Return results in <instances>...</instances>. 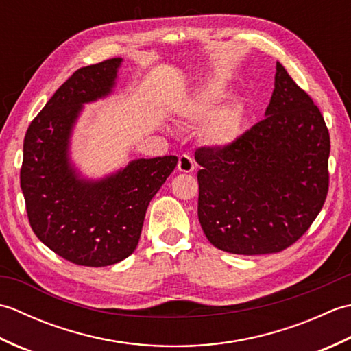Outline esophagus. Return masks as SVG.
Here are the masks:
<instances>
[{
	"label": "esophagus",
	"mask_w": 351,
	"mask_h": 351,
	"mask_svg": "<svg viewBox=\"0 0 351 351\" xmlns=\"http://www.w3.org/2000/svg\"><path fill=\"white\" fill-rule=\"evenodd\" d=\"M178 170L184 171V173H189V171L195 170V161L190 155H181L180 160H178Z\"/></svg>",
	"instance_id": "esophagus-1"
}]
</instances>
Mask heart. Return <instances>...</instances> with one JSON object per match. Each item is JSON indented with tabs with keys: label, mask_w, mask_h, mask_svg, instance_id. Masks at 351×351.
Listing matches in <instances>:
<instances>
[{
	"label": "heart",
	"mask_w": 351,
	"mask_h": 351,
	"mask_svg": "<svg viewBox=\"0 0 351 351\" xmlns=\"http://www.w3.org/2000/svg\"><path fill=\"white\" fill-rule=\"evenodd\" d=\"M223 87L217 83L206 84L185 101L178 114L187 123H202L200 136L206 145L214 147L229 146L240 136L244 111L240 104L228 102L217 107Z\"/></svg>",
	"instance_id": "1"
}]
</instances>
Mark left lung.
Returning <instances> with one entry per match:
<instances>
[{
  "instance_id": "8db88e82",
  "label": "left lung",
  "mask_w": 351,
  "mask_h": 351,
  "mask_svg": "<svg viewBox=\"0 0 351 351\" xmlns=\"http://www.w3.org/2000/svg\"><path fill=\"white\" fill-rule=\"evenodd\" d=\"M330 137L311 96L276 64L265 119L229 146L196 149L200 226L215 247L265 255L289 247L329 191Z\"/></svg>"
}]
</instances>
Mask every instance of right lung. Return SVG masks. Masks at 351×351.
<instances>
[{
    "label": "right lung",
    "mask_w": 351,
    "mask_h": 351,
    "mask_svg": "<svg viewBox=\"0 0 351 351\" xmlns=\"http://www.w3.org/2000/svg\"><path fill=\"white\" fill-rule=\"evenodd\" d=\"M122 58L75 71L29 123L21 189L29 226L58 256L77 265L106 267L136 250L147 205L178 164V156L131 161L99 181L77 175L69 138L83 104L113 90Z\"/></svg>",
    "instance_id": "right-lung-1"
}]
</instances>
